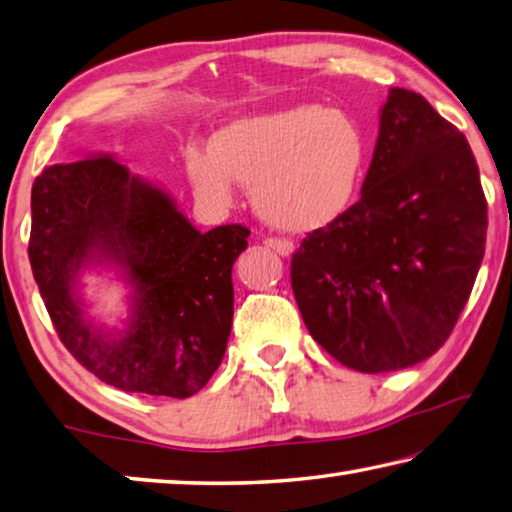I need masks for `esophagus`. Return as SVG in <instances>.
I'll use <instances>...</instances> for the list:
<instances>
[{
    "instance_id": "34e87169",
    "label": "esophagus",
    "mask_w": 512,
    "mask_h": 512,
    "mask_svg": "<svg viewBox=\"0 0 512 512\" xmlns=\"http://www.w3.org/2000/svg\"><path fill=\"white\" fill-rule=\"evenodd\" d=\"M265 245L270 247V249H274L276 254L279 256H290L292 251H294V245L290 240H285V238H267L265 240Z\"/></svg>"
}]
</instances>
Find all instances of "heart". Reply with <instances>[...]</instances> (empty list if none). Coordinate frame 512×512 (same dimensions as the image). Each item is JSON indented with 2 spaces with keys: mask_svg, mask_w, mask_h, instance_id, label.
I'll return each instance as SVG.
<instances>
[{
  "mask_svg": "<svg viewBox=\"0 0 512 512\" xmlns=\"http://www.w3.org/2000/svg\"><path fill=\"white\" fill-rule=\"evenodd\" d=\"M195 193L229 206L251 186L256 213L288 233L319 231L351 206L364 168V137L351 116L317 103L242 116L184 150Z\"/></svg>",
  "mask_w": 512,
  "mask_h": 512,
  "instance_id": "b5f03b06",
  "label": "heart"
}]
</instances>
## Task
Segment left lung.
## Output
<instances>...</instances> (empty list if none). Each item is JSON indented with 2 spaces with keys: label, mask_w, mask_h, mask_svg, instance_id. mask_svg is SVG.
Instances as JSON below:
<instances>
[{
  "label": "left lung",
  "mask_w": 512,
  "mask_h": 512,
  "mask_svg": "<svg viewBox=\"0 0 512 512\" xmlns=\"http://www.w3.org/2000/svg\"><path fill=\"white\" fill-rule=\"evenodd\" d=\"M486 229L468 139L423 96L391 87L360 200L292 254L310 335L362 373L432 357L468 303Z\"/></svg>",
  "instance_id": "obj_1"
}]
</instances>
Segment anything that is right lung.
I'll list each match as a JSON object with an SVG mask.
<instances>
[{"label": "right lung", "mask_w": 512, "mask_h": 512, "mask_svg": "<svg viewBox=\"0 0 512 512\" xmlns=\"http://www.w3.org/2000/svg\"><path fill=\"white\" fill-rule=\"evenodd\" d=\"M249 229L197 231L164 188L94 155L42 170L31 188L29 261L60 342L98 380L188 398L222 362L233 319L231 270ZM110 266L133 288L121 331L86 317L79 276Z\"/></svg>", "instance_id": "right-lung-1"}]
</instances>
